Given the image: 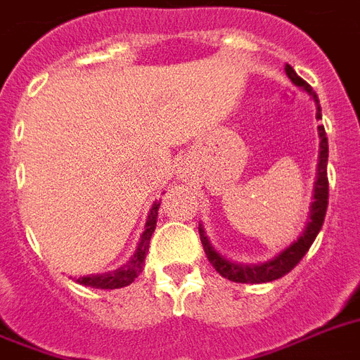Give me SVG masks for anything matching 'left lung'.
Masks as SVG:
<instances>
[{
	"label": "left lung",
	"mask_w": 360,
	"mask_h": 360,
	"mask_svg": "<svg viewBox=\"0 0 360 360\" xmlns=\"http://www.w3.org/2000/svg\"><path fill=\"white\" fill-rule=\"evenodd\" d=\"M285 75L290 76V80L295 84V86L302 87L304 91L310 95V97L316 101V108H318V114L316 117L321 120V108H319L318 95L314 91L312 87L308 86L307 82L302 80L301 76L297 75L291 65L285 63ZM319 138H321V143H319V164H318V181H316V191H314V203L312 211H310V222H308L307 230L299 239L285 248L282 254L271 259L269 263H263V265H236V263L228 262L224 257L220 256L219 252L214 250L211 243H209L207 236L203 233L202 226H200V239H202L203 250L207 254V259L211 262L217 273L222 274L224 278L231 280V282H239V284H262V282H271V280H276L280 276H284L295 267L297 263L301 262L302 256L307 254L308 248L312 246L314 239L318 237L321 226H323L325 213H327V205H329V179H327V158H329V141H327V134H325L323 124H319Z\"/></svg>",
	"instance_id": "left-lung-1"
}]
</instances>
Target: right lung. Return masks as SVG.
<instances>
[{
    "label": "right lung",
    "mask_w": 360,
    "mask_h": 360,
    "mask_svg": "<svg viewBox=\"0 0 360 360\" xmlns=\"http://www.w3.org/2000/svg\"><path fill=\"white\" fill-rule=\"evenodd\" d=\"M158 207H160V203H153L151 213L147 217L146 231L141 233L140 245L136 248L134 256L129 262V265L117 269L114 273L101 274V276L98 274L97 276H84V278H78V282L84 285H91V288H101V290H115V288H123V285L132 284L136 276L140 274L141 267H143V262H146V254L149 250V240H151L155 226H157Z\"/></svg>",
    "instance_id": "obj_1"
}]
</instances>
